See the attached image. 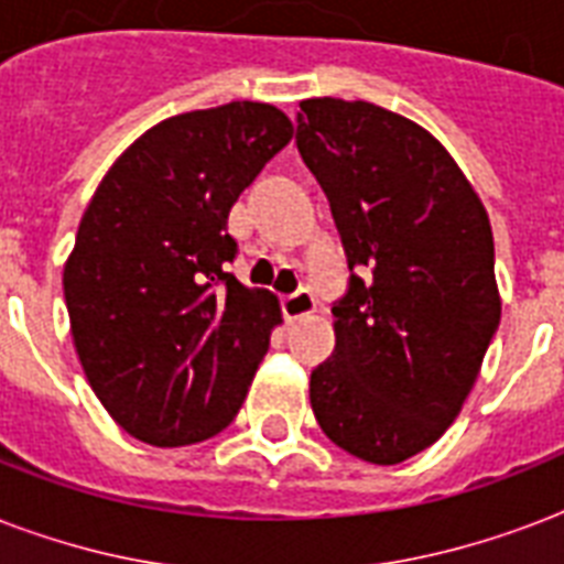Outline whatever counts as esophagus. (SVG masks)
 Returning <instances> with one entry per match:
<instances>
[{
	"instance_id": "obj_1",
	"label": "esophagus",
	"mask_w": 564,
	"mask_h": 564,
	"mask_svg": "<svg viewBox=\"0 0 564 564\" xmlns=\"http://www.w3.org/2000/svg\"><path fill=\"white\" fill-rule=\"evenodd\" d=\"M281 304H283V316L290 318V322H295V318H301V316H310V313L316 310V299H313V292L304 290V286L295 292H290V295H283Z\"/></svg>"
}]
</instances>
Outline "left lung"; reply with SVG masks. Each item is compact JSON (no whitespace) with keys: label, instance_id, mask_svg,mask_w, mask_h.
<instances>
[{"label":"left lung","instance_id":"left-lung-1","mask_svg":"<svg viewBox=\"0 0 564 564\" xmlns=\"http://www.w3.org/2000/svg\"><path fill=\"white\" fill-rule=\"evenodd\" d=\"M295 143L351 269L310 403L334 445L403 463L454 424L500 325L489 216L436 137L371 101H301Z\"/></svg>","mask_w":564,"mask_h":564}]
</instances>
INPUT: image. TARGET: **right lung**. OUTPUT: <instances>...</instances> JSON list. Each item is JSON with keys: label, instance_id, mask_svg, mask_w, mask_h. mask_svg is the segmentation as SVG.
Wrapping results in <instances>:
<instances>
[{"label": "right lung", "instance_id": "1", "mask_svg": "<svg viewBox=\"0 0 564 564\" xmlns=\"http://www.w3.org/2000/svg\"><path fill=\"white\" fill-rule=\"evenodd\" d=\"M292 140L263 101L158 122L119 154L64 265L73 343L110 419L181 447L225 430L269 351L281 307L228 272L239 193Z\"/></svg>", "mask_w": 564, "mask_h": 564}]
</instances>
